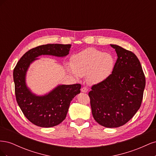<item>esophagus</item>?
<instances>
[{
    "label": "esophagus",
    "mask_w": 156,
    "mask_h": 156,
    "mask_svg": "<svg viewBox=\"0 0 156 156\" xmlns=\"http://www.w3.org/2000/svg\"><path fill=\"white\" fill-rule=\"evenodd\" d=\"M81 92H84V93H86L88 92V88L85 87H83L82 88H81Z\"/></svg>",
    "instance_id": "esophagus-1"
}]
</instances>
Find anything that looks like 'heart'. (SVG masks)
Returning a JSON list of instances; mask_svg holds the SVG:
<instances>
[{
    "label": "heart",
    "mask_w": 156,
    "mask_h": 156,
    "mask_svg": "<svg viewBox=\"0 0 156 156\" xmlns=\"http://www.w3.org/2000/svg\"><path fill=\"white\" fill-rule=\"evenodd\" d=\"M114 67V59L108 53L93 48L75 55L69 70L76 77L88 76L92 83H100L109 76Z\"/></svg>",
    "instance_id": "obj_1"
}]
</instances>
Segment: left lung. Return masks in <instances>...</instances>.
<instances>
[{"label": "left lung", "mask_w": 156, "mask_h": 156, "mask_svg": "<svg viewBox=\"0 0 156 156\" xmlns=\"http://www.w3.org/2000/svg\"><path fill=\"white\" fill-rule=\"evenodd\" d=\"M111 46L118 56L112 73L88 93L94 120L110 128L123 126L133 118L141 105L146 84L136 56L120 46Z\"/></svg>", "instance_id": "obj_1"}]
</instances>
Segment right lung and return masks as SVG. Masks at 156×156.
Segmentation results:
<instances>
[{
	"instance_id": "right-lung-1",
	"label": "right lung",
	"mask_w": 156,
	"mask_h": 156,
	"mask_svg": "<svg viewBox=\"0 0 156 156\" xmlns=\"http://www.w3.org/2000/svg\"><path fill=\"white\" fill-rule=\"evenodd\" d=\"M70 44H47L28 51L18 61L13 69L16 100L27 119L42 127L60 124L66 116L70 102L80 93L81 84L59 85L45 96L32 94L26 85L25 77L30 64L41 55L65 56L69 54Z\"/></svg>"
}]
</instances>
